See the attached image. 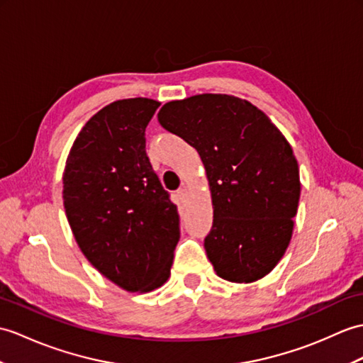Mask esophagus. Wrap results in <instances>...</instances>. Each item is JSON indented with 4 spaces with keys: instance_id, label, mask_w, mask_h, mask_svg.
<instances>
[{
    "instance_id": "34e87169",
    "label": "esophagus",
    "mask_w": 363,
    "mask_h": 363,
    "mask_svg": "<svg viewBox=\"0 0 363 363\" xmlns=\"http://www.w3.org/2000/svg\"><path fill=\"white\" fill-rule=\"evenodd\" d=\"M178 196H179V199L182 201V202H185L189 199V190L185 189V187H181L179 190H178Z\"/></svg>"
}]
</instances>
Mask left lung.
<instances>
[{
	"mask_svg": "<svg viewBox=\"0 0 363 363\" xmlns=\"http://www.w3.org/2000/svg\"><path fill=\"white\" fill-rule=\"evenodd\" d=\"M157 119L204 164L213 206L204 247L216 275L232 283L266 277L289 246L298 208L289 142L261 109L229 94L172 100Z\"/></svg>",
	"mask_w": 363,
	"mask_h": 363,
	"instance_id": "obj_1",
	"label": "left lung"
}]
</instances>
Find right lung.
Wrapping results in <instances>:
<instances>
[{"mask_svg": "<svg viewBox=\"0 0 363 363\" xmlns=\"http://www.w3.org/2000/svg\"><path fill=\"white\" fill-rule=\"evenodd\" d=\"M157 100L122 99L96 113L75 138L63 172V206L82 254L128 292L168 280L179 215L151 168L145 128Z\"/></svg>", "mask_w": 363, "mask_h": 363, "instance_id": "add662e5", "label": "right lung"}]
</instances>
